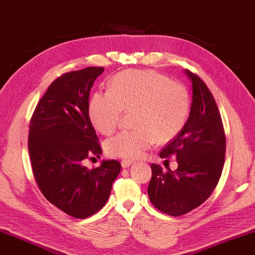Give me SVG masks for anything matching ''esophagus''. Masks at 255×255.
<instances>
[{
    "label": "esophagus",
    "instance_id": "obj_1",
    "mask_svg": "<svg viewBox=\"0 0 255 255\" xmlns=\"http://www.w3.org/2000/svg\"><path fill=\"white\" fill-rule=\"evenodd\" d=\"M132 164H134V161L130 159H123L122 162H121V165H122L123 168H128V167L131 166Z\"/></svg>",
    "mask_w": 255,
    "mask_h": 255
}]
</instances>
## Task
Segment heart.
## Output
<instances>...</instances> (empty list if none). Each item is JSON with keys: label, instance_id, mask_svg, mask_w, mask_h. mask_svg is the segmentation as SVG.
<instances>
[{"label": "heart", "instance_id": "b5f03b06", "mask_svg": "<svg viewBox=\"0 0 255 255\" xmlns=\"http://www.w3.org/2000/svg\"><path fill=\"white\" fill-rule=\"evenodd\" d=\"M123 111H133L135 128L108 140L106 151L135 159L156 141L166 143L182 131L189 118L190 95L184 85L156 71L127 70L112 79L108 91L91 96L89 103L91 122L105 135L116 130Z\"/></svg>", "mask_w": 255, "mask_h": 255}]
</instances>
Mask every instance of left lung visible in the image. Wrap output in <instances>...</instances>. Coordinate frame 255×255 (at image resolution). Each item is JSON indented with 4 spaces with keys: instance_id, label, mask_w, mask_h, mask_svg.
Returning <instances> with one entry per match:
<instances>
[{
    "instance_id": "obj_1",
    "label": "left lung",
    "mask_w": 255,
    "mask_h": 255,
    "mask_svg": "<svg viewBox=\"0 0 255 255\" xmlns=\"http://www.w3.org/2000/svg\"><path fill=\"white\" fill-rule=\"evenodd\" d=\"M192 81L190 115L182 131L160 151L161 158L176 156V170L162 172L151 164L148 195L158 210L182 216L210 197L222 176L226 136L211 91L197 74L185 71Z\"/></svg>"
}]
</instances>
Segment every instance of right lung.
<instances>
[{
  "instance_id": "obj_1",
  "label": "right lung",
  "mask_w": 255,
  "mask_h": 255,
  "mask_svg": "<svg viewBox=\"0 0 255 255\" xmlns=\"http://www.w3.org/2000/svg\"><path fill=\"white\" fill-rule=\"evenodd\" d=\"M104 68L64 73L37 104L29 124L28 149L33 176L44 197L78 219L105 206L119 176L118 160L88 169L82 161L103 150L89 118L90 89Z\"/></svg>"
}]
</instances>
